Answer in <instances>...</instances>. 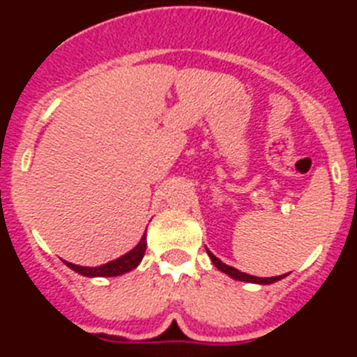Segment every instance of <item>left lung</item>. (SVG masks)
I'll list each match as a JSON object with an SVG mask.
<instances>
[{
	"label": "left lung",
	"mask_w": 357,
	"mask_h": 357,
	"mask_svg": "<svg viewBox=\"0 0 357 357\" xmlns=\"http://www.w3.org/2000/svg\"><path fill=\"white\" fill-rule=\"evenodd\" d=\"M207 254H209L211 261H213V264L218 268V270H220V272L227 273V275H230V277H232V279H236V280H245V282H255V284H272V282H277V280L284 279V277H286V275H279V277H266V279H264V277L248 275V273H243V272H239V270H236V268H232V266H229V264L222 263V261L218 259L216 255L213 254V252L207 250Z\"/></svg>",
	"instance_id": "1"
}]
</instances>
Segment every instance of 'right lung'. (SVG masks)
<instances>
[{
    "label": "right lung",
    "instance_id": "add662e5",
    "mask_svg": "<svg viewBox=\"0 0 357 357\" xmlns=\"http://www.w3.org/2000/svg\"><path fill=\"white\" fill-rule=\"evenodd\" d=\"M144 252H146V234H143L141 241L137 243V247H134L130 252H127V254L118 257V259L110 261V263L107 264H102V266L91 268L78 266V264L68 263V261H64V263L68 264L71 270H75V272L80 273V275L84 277H118L134 270V268L141 263V259H143Z\"/></svg>",
    "mask_w": 357,
    "mask_h": 357
}]
</instances>
